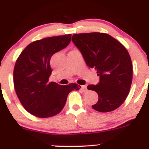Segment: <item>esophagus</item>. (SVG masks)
Masks as SVG:
<instances>
[{
    "label": "esophagus",
    "mask_w": 149,
    "mask_h": 149,
    "mask_svg": "<svg viewBox=\"0 0 149 149\" xmlns=\"http://www.w3.org/2000/svg\"><path fill=\"white\" fill-rule=\"evenodd\" d=\"M81 89L83 90V91H87V86L84 85V86H81Z\"/></svg>",
    "instance_id": "1"
}]
</instances>
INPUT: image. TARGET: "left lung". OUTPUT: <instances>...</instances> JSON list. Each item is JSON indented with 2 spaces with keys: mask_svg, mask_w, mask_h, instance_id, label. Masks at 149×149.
<instances>
[{
  "mask_svg": "<svg viewBox=\"0 0 149 149\" xmlns=\"http://www.w3.org/2000/svg\"><path fill=\"white\" fill-rule=\"evenodd\" d=\"M72 41L82 54L87 66L97 70L100 81L90 84L98 101L92 107L101 112L118 108L129 95L132 81V63L121 43L105 33L75 34Z\"/></svg>",
  "mask_w": 149,
  "mask_h": 149,
  "instance_id": "1",
  "label": "left lung"
}]
</instances>
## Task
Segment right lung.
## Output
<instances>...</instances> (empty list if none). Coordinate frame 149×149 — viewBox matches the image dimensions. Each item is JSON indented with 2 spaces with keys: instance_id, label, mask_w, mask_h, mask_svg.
I'll list each match as a JSON object with an SVG mask.
<instances>
[{
  "instance_id": "right-lung-1",
  "label": "right lung",
  "mask_w": 149,
  "mask_h": 149,
  "mask_svg": "<svg viewBox=\"0 0 149 149\" xmlns=\"http://www.w3.org/2000/svg\"><path fill=\"white\" fill-rule=\"evenodd\" d=\"M71 34L47 37L30 43L20 54L14 69V87L23 107L38 118H49L61 112L72 90L81 87L75 83L59 85L49 82L51 58L66 48Z\"/></svg>"
}]
</instances>
